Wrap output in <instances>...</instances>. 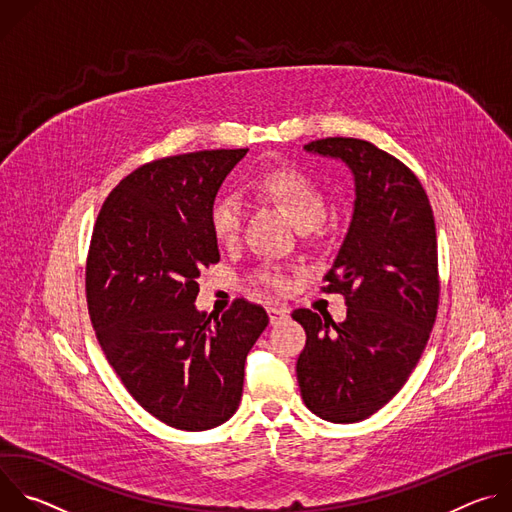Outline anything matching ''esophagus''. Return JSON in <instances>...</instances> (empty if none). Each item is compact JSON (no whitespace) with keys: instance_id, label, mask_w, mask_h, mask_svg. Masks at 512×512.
Wrapping results in <instances>:
<instances>
[{"instance_id":"34e87169","label":"esophagus","mask_w":512,"mask_h":512,"mask_svg":"<svg viewBox=\"0 0 512 512\" xmlns=\"http://www.w3.org/2000/svg\"><path fill=\"white\" fill-rule=\"evenodd\" d=\"M289 314L287 308H277V306H269L267 308V316H269V322L271 324H279L281 320H285Z\"/></svg>"}]
</instances>
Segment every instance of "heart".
<instances>
[{
    "instance_id": "obj_1",
    "label": "heart",
    "mask_w": 512,
    "mask_h": 512,
    "mask_svg": "<svg viewBox=\"0 0 512 512\" xmlns=\"http://www.w3.org/2000/svg\"><path fill=\"white\" fill-rule=\"evenodd\" d=\"M251 188L283 206L300 229H316L326 216V198L320 186L304 172L294 168L263 170L251 180ZM245 221V204L237 194H223L210 208V229L221 243H233ZM257 283L281 291L285 277L275 267H263L255 275Z\"/></svg>"
}]
</instances>
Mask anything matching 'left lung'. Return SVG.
Returning <instances> with one entry per match:
<instances>
[{
    "instance_id": "1",
    "label": "left lung",
    "mask_w": 512,
    "mask_h": 512,
    "mask_svg": "<svg viewBox=\"0 0 512 512\" xmlns=\"http://www.w3.org/2000/svg\"><path fill=\"white\" fill-rule=\"evenodd\" d=\"M304 150L342 160L356 198L322 287L344 296L346 320L291 314L306 330L298 383L312 413L354 423L399 393L429 340L440 304L433 210L417 176L371 141L326 137Z\"/></svg>"
}]
</instances>
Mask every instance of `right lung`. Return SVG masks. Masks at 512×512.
Returning a JSON list of instances; mask_svg holds the SVG:
<instances>
[{
    "instance_id": "right-lung-1",
    "label": "right lung",
    "mask_w": 512,
    "mask_h": 512,
    "mask_svg": "<svg viewBox=\"0 0 512 512\" xmlns=\"http://www.w3.org/2000/svg\"><path fill=\"white\" fill-rule=\"evenodd\" d=\"M249 150H210L143 164L107 196L87 257L97 340L129 391L184 431L225 423L243 395L245 360L269 324L243 298L198 312L200 271L218 263L210 208Z\"/></svg>"
}]
</instances>
